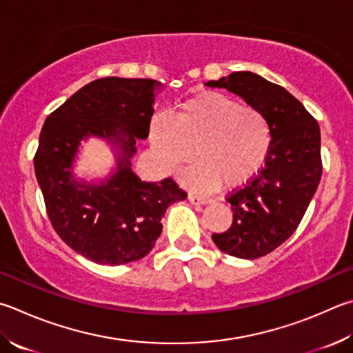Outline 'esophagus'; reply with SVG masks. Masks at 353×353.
<instances>
[{"instance_id":"1","label":"esophagus","mask_w":353,"mask_h":353,"mask_svg":"<svg viewBox=\"0 0 353 353\" xmlns=\"http://www.w3.org/2000/svg\"><path fill=\"white\" fill-rule=\"evenodd\" d=\"M188 201L193 203V205H205V203H208V199H205L202 196H197V194H190L188 196Z\"/></svg>"}]
</instances>
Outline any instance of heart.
Instances as JSON below:
<instances>
[{"mask_svg":"<svg viewBox=\"0 0 353 353\" xmlns=\"http://www.w3.org/2000/svg\"><path fill=\"white\" fill-rule=\"evenodd\" d=\"M150 142L160 165L176 172L193 154L190 170L197 188H213L219 182L236 187L258 174L272 148V130L261 111L242 106L217 91H202L176 106L172 117L152 119Z\"/></svg>","mask_w":353,"mask_h":353,"instance_id":"obj_1","label":"heart"}]
</instances>
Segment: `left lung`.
<instances>
[{"label":"left lung","mask_w":353,"mask_h":353,"mask_svg":"<svg viewBox=\"0 0 353 353\" xmlns=\"http://www.w3.org/2000/svg\"><path fill=\"white\" fill-rule=\"evenodd\" d=\"M205 85L239 95L270 125L272 148L264 168L228 196L233 223L225 233L213 234L223 253L261 258L290 238L315 196L323 174L318 121L287 89L248 70Z\"/></svg>","instance_id":"obj_1"}]
</instances>
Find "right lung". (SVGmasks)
<instances>
[{"mask_svg": "<svg viewBox=\"0 0 353 353\" xmlns=\"http://www.w3.org/2000/svg\"><path fill=\"white\" fill-rule=\"evenodd\" d=\"M162 89L151 79H99L43 125L34 166L49 219L74 252L95 264L145 258L162 233L166 208L187 197L170 177L145 182L132 171ZM91 137L110 146L116 163L108 176L88 181L76 176L74 163L81 142Z\"/></svg>", "mask_w": 353, "mask_h": 353, "instance_id": "obj_1", "label": "right lung"}]
</instances>
